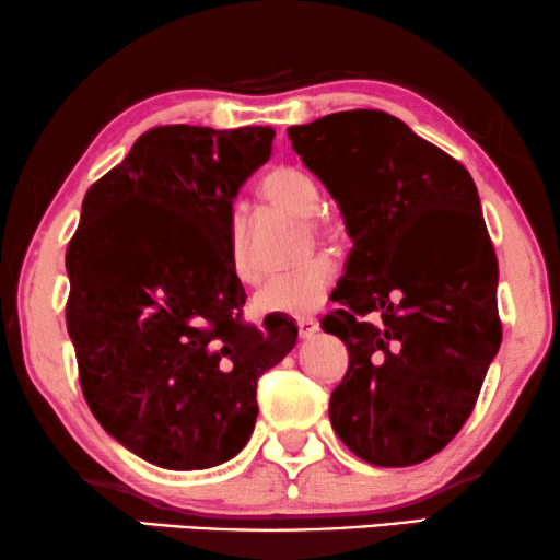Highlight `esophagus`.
Instances as JSON below:
<instances>
[{"instance_id":"34e87169","label":"esophagus","mask_w":560,"mask_h":560,"mask_svg":"<svg viewBox=\"0 0 560 560\" xmlns=\"http://www.w3.org/2000/svg\"><path fill=\"white\" fill-rule=\"evenodd\" d=\"M319 329V323L315 317H302L298 319V332H300V340H310V337H315Z\"/></svg>"}]
</instances>
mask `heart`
Returning <instances> with one entry per match:
<instances>
[{"mask_svg":"<svg viewBox=\"0 0 560 560\" xmlns=\"http://www.w3.org/2000/svg\"><path fill=\"white\" fill-rule=\"evenodd\" d=\"M260 196L268 206L285 210L290 215L305 218L307 231L315 237H335V225L327 218L315 213L319 206V186L307 171L298 166H275L260 180ZM228 250H231V268L237 278L250 282L255 270L247 255V228L241 215L231 220L228 228ZM335 282V265L327 258L307 262L295 272L270 278L255 292L253 310L268 317H307L323 307Z\"/></svg>","mask_w":560,"mask_h":560,"instance_id":"heart-1","label":"heart"}]
</instances>
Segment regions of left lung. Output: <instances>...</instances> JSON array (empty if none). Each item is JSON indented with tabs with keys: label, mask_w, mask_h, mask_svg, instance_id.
<instances>
[{
	"label": "left lung",
	"mask_w": 560,
	"mask_h": 560,
	"mask_svg": "<svg viewBox=\"0 0 560 560\" xmlns=\"http://www.w3.org/2000/svg\"><path fill=\"white\" fill-rule=\"evenodd\" d=\"M352 250L323 329L350 352L329 421L374 466H415L471 417L499 352V260L459 161L397 116L354 108L290 126Z\"/></svg>",
	"instance_id": "8db88e82"
}]
</instances>
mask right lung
Wrapping results in <instances>:
<instances>
[{
    "instance_id": "right-lung-1",
    "label": "right lung",
    "mask_w": 560,
    "mask_h": 560,
    "mask_svg": "<svg viewBox=\"0 0 560 560\" xmlns=\"http://www.w3.org/2000/svg\"><path fill=\"white\" fill-rule=\"evenodd\" d=\"M270 126H155L86 190L67 247V327L89 409L163 469H208L245 446L258 380L298 340L243 319L233 198L270 155Z\"/></svg>"
}]
</instances>
